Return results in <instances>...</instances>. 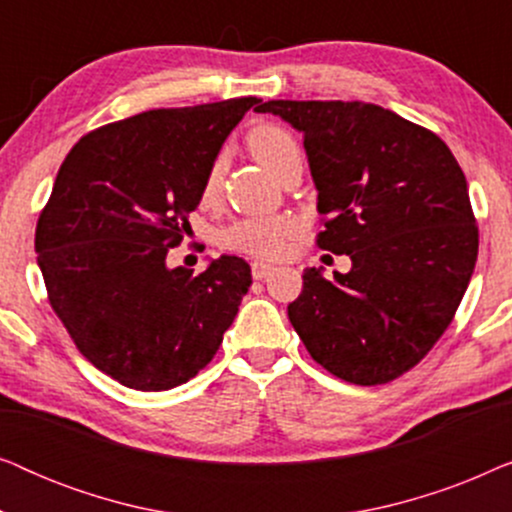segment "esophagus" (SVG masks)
<instances>
[{"label":"esophagus","instance_id":"esophagus-1","mask_svg":"<svg viewBox=\"0 0 512 512\" xmlns=\"http://www.w3.org/2000/svg\"><path fill=\"white\" fill-rule=\"evenodd\" d=\"M272 272H275V265H272V263H265V261H254V263H251V275H254L256 279L270 277Z\"/></svg>","mask_w":512,"mask_h":512}]
</instances>
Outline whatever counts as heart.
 <instances>
[{
    "label": "heart",
    "instance_id": "heart-1",
    "mask_svg": "<svg viewBox=\"0 0 512 512\" xmlns=\"http://www.w3.org/2000/svg\"><path fill=\"white\" fill-rule=\"evenodd\" d=\"M249 151L270 174H277L300 160L298 142L289 130L277 128V125H258L247 137ZM223 156H216L209 163L202 181V198H214L221 184ZM293 230V219L284 214L272 216H247V219L235 221L221 233V244L226 249L240 251L249 256H277L282 249V240Z\"/></svg>",
    "mask_w": 512,
    "mask_h": 512
}]
</instances>
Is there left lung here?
<instances>
[{"instance_id": "8db88e82", "label": "left lung", "mask_w": 512, "mask_h": 512, "mask_svg": "<svg viewBox=\"0 0 512 512\" xmlns=\"http://www.w3.org/2000/svg\"><path fill=\"white\" fill-rule=\"evenodd\" d=\"M303 135L326 216L319 247L352 270L303 272L289 319L312 359L352 384L417 366L457 312L478 258L466 177L447 144L366 102L270 100Z\"/></svg>"}]
</instances>
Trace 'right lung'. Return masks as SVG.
I'll use <instances>...</instances> for the list:
<instances>
[{"label": "right lung", "mask_w": 512, "mask_h": 512, "mask_svg": "<svg viewBox=\"0 0 512 512\" xmlns=\"http://www.w3.org/2000/svg\"><path fill=\"white\" fill-rule=\"evenodd\" d=\"M256 97L153 109L88 132L37 223L48 300L79 352L123 387L167 391L200 373L251 286L244 258L167 265L202 181Z\"/></svg>", "instance_id": "right-lung-1"}]
</instances>
